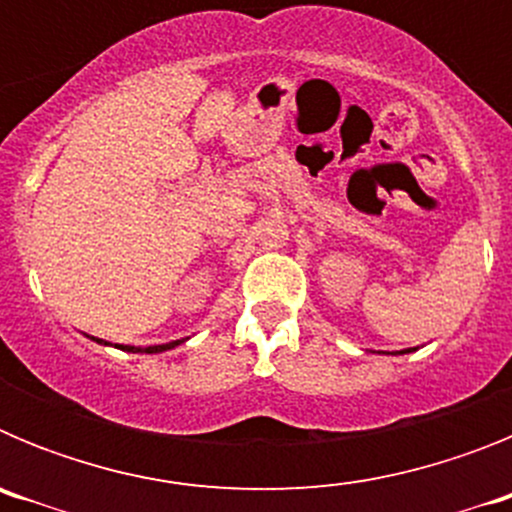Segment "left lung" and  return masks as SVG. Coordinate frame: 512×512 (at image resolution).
Returning a JSON list of instances; mask_svg holds the SVG:
<instances>
[{
	"label": "left lung",
	"mask_w": 512,
	"mask_h": 512,
	"mask_svg": "<svg viewBox=\"0 0 512 512\" xmlns=\"http://www.w3.org/2000/svg\"><path fill=\"white\" fill-rule=\"evenodd\" d=\"M408 351H410V348H405V351H400V354H408Z\"/></svg>",
	"instance_id": "left-lung-1"
}]
</instances>
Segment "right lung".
Segmentation results:
<instances>
[{
  "label": "right lung",
  "instance_id": "add662e5",
  "mask_svg": "<svg viewBox=\"0 0 512 512\" xmlns=\"http://www.w3.org/2000/svg\"><path fill=\"white\" fill-rule=\"evenodd\" d=\"M92 341L97 343H104L107 346V341H102V338H94ZM182 341H171V343H161V346H146V348H138V346H122V343H115V348H120V351H130V354H161V351H169V348L179 346Z\"/></svg>",
  "mask_w": 512,
  "mask_h": 512
}]
</instances>
